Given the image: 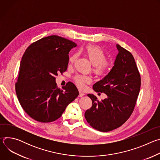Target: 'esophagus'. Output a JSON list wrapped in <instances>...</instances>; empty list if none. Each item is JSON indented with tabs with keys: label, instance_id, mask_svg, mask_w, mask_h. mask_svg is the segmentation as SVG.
<instances>
[{
	"label": "esophagus",
	"instance_id": "34e87169",
	"mask_svg": "<svg viewBox=\"0 0 160 160\" xmlns=\"http://www.w3.org/2000/svg\"><path fill=\"white\" fill-rule=\"evenodd\" d=\"M84 95H85V94H84L83 92H79V96H79L80 98H82V97H83Z\"/></svg>",
	"mask_w": 160,
	"mask_h": 160
}]
</instances>
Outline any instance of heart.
Wrapping results in <instances>:
<instances>
[{
    "mask_svg": "<svg viewBox=\"0 0 160 160\" xmlns=\"http://www.w3.org/2000/svg\"><path fill=\"white\" fill-rule=\"evenodd\" d=\"M85 53L90 61L94 65V72L98 76L104 75L110 66V63L106 59V55L101 48L96 45H87L85 49ZM78 56V54H74L69 59L70 62H73ZM74 80L80 88H83L85 83H90L91 78L86 75H77Z\"/></svg>",
    "mask_w": 160,
    "mask_h": 160,
    "instance_id": "heart-1",
    "label": "heart"
}]
</instances>
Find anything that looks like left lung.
<instances>
[{
    "label": "left lung",
    "instance_id": "8db88e82",
    "mask_svg": "<svg viewBox=\"0 0 160 160\" xmlns=\"http://www.w3.org/2000/svg\"><path fill=\"white\" fill-rule=\"evenodd\" d=\"M117 48L118 54L111 70L93 85L94 91L108 98L99 101L94 95H87L92 106L85 111V119L91 127L104 132L120 127L129 118L141 88V75L132 54L118 44Z\"/></svg>",
    "mask_w": 160,
    "mask_h": 160
}]
</instances>
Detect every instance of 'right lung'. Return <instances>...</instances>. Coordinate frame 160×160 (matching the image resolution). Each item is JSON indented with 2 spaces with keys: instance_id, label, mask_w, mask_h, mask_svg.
I'll list each match as a JSON object with an SVG mask.
<instances>
[{
  "instance_id": "obj_1",
  "label": "right lung",
  "mask_w": 160,
  "mask_h": 160,
  "mask_svg": "<svg viewBox=\"0 0 160 160\" xmlns=\"http://www.w3.org/2000/svg\"><path fill=\"white\" fill-rule=\"evenodd\" d=\"M77 44L58 35L43 37L32 43L20 63L16 92L24 111L33 120L48 123L60 118L66 106L79 92L68 82L62 90L56 76L66 72L69 52Z\"/></svg>"
}]
</instances>
